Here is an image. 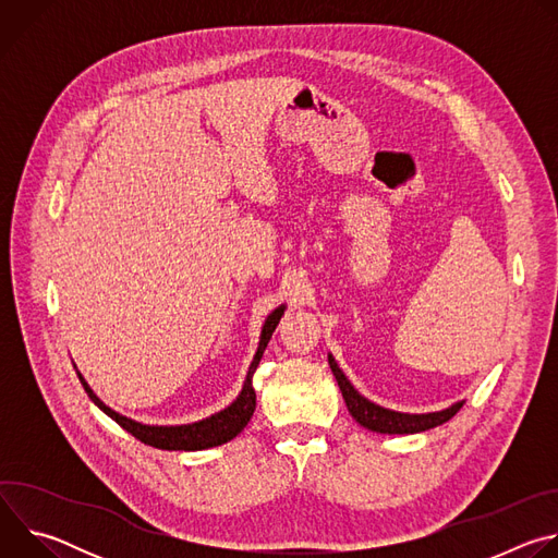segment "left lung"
<instances>
[{"mask_svg": "<svg viewBox=\"0 0 558 558\" xmlns=\"http://www.w3.org/2000/svg\"><path fill=\"white\" fill-rule=\"evenodd\" d=\"M329 366L338 379V386L342 390V397L347 402L349 413L353 415V420L373 430V433H384V435H413V433H424L428 428L441 426L448 420H452L457 415V411L463 407V402H457L444 411H435V413H422V415H411V413H397V411H388L384 407H377L373 402H368L366 397H362L353 384L347 379V375L342 373V368L338 366V362L333 360V355H329Z\"/></svg>", "mask_w": 558, "mask_h": 558, "instance_id": "1", "label": "left lung"}]
</instances>
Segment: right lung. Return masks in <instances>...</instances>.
<instances>
[{"mask_svg": "<svg viewBox=\"0 0 558 558\" xmlns=\"http://www.w3.org/2000/svg\"><path fill=\"white\" fill-rule=\"evenodd\" d=\"M284 313V304H280L278 308H274L267 320L263 325V333H260V342H258V351L252 360V366L247 371L245 384L241 395L235 397V400L220 413H214L211 417H205L201 422L194 424H183V426H147L141 422H134L125 415H119L117 411H112L110 407H106L99 397L93 392V388L88 386V381L82 377V373H76L78 379H82L86 392L90 400L108 415L112 417L123 430H128L130 435H134L138 441L154 446V448H161V450H205V448H214L220 444L231 441L235 435H241L243 428L250 424L254 411H256V390L252 384V377L260 364V357L271 340V333L276 331L280 317Z\"/></svg>", "mask_w": 558, "mask_h": 558, "instance_id": "add662e5", "label": "right lung"}]
</instances>
